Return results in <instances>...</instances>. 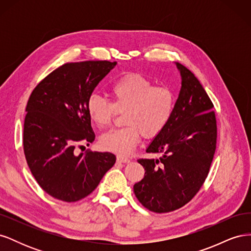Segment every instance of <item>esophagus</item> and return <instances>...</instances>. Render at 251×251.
Returning a JSON list of instances; mask_svg holds the SVG:
<instances>
[{"label": "esophagus", "mask_w": 251, "mask_h": 251, "mask_svg": "<svg viewBox=\"0 0 251 251\" xmlns=\"http://www.w3.org/2000/svg\"><path fill=\"white\" fill-rule=\"evenodd\" d=\"M117 161L120 162V163H128V162L131 161V159L127 158V157L119 155V156H117Z\"/></svg>", "instance_id": "esophagus-1"}]
</instances>
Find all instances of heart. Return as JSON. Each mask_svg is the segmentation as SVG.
Segmentation results:
<instances>
[{
	"mask_svg": "<svg viewBox=\"0 0 251 251\" xmlns=\"http://www.w3.org/2000/svg\"><path fill=\"white\" fill-rule=\"evenodd\" d=\"M112 101L92 94L87 100L91 121L100 128L110 125L117 112H124L119 128L104 133L100 140L103 150L121 155L130 154L137 146L141 134L153 138L160 134L171 120L176 96L173 89L154 82L139 73H126L114 80L109 88Z\"/></svg>",
	"mask_w": 251,
	"mask_h": 251,
	"instance_id": "obj_1",
	"label": "heart"
}]
</instances>
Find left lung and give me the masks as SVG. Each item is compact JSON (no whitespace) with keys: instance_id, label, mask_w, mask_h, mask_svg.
<instances>
[{"instance_id":"left-lung-1","label":"left lung","mask_w":251,"mask_h":251,"mask_svg":"<svg viewBox=\"0 0 251 251\" xmlns=\"http://www.w3.org/2000/svg\"><path fill=\"white\" fill-rule=\"evenodd\" d=\"M176 65L182 81L173 116L147 149L161 157L139 159L146 173L134 185L136 198L157 214L184 206L200 191L217 144L214 104L194 73Z\"/></svg>"}]
</instances>
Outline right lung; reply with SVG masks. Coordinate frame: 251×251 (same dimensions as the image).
<instances>
[{
    "label": "right lung",
    "mask_w": 251,
    "mask_h": 251,
    "mask_svg": "<svg viewBox=\"0 0 251 251\" xmlns=\"http://www.w3.org/2000/svg\"><path fill=\"white\" fill-rule=\"evenodd\" d=\"M116 62L87 60L64 64L40 81L30 95L23 146L34 179L51 197L76 202L89 196L116 161L114 154H75L95 135L87 100Z\"/></svg>",
    "instance_id": "obj_1"
}]
</instances>
